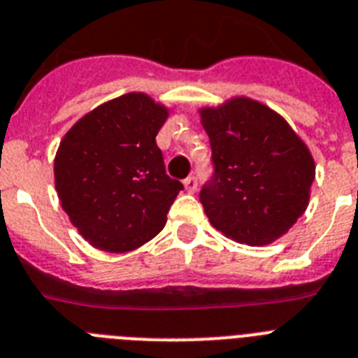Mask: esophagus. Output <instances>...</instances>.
<instances>
[{
    "label": "esophagus",
    "instance_id": "34e87169",
    "mask_svg": "<svg viewBox=\"0 0 358 358\" xmlns=\"http://www.w3.org/2000/svg\"><path fill=\"white\" fill-rule=\"evenodd\" d=\"M184 185H185V191H187V193H194L198 187L196 176H187V178L184 180Z\"/></svg>",
    "mask_w": 358,
    "mask_h": 358
}]
</instances>
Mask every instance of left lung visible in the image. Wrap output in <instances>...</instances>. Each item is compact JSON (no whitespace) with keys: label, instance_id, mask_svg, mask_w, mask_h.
<instances>
[{"label":"left lung","instance_id":"8db88e82","mask_svg":"<svg viewBox=\"0 0 358 358\" xmlns=\"http://www.w3.org/2000/svg\"><path fill=\"white\" fill-rule=\"evenodd\" d=\"M215 173L200 191L215 229L267 245L304 215L315 180L308 145L280 114L245 96L200 109Z\"/></svg>","mask_w":358,"mask_h":358}]
</instances>
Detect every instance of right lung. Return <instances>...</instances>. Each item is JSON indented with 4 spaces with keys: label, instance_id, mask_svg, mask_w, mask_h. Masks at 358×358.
<instances>
[{
    "label": "right lung",
    "instance_id": "right-lung-1",
    "mask_svg": "<svg viewBox=\"0 0 358 358\" xmlns=\"http://www.w3.org/2000/svg\"><path fill=\"white\" fill-rule=\"evenodd\" d=\"M169 116L143 92L87 113L59 142L54 184L63 211L96 249L127 253L155 238L184 189L165 174L156 134Z\"/></svg>",
    "mask_w": 358,
    "mask_h": 358
}]
</instances>
